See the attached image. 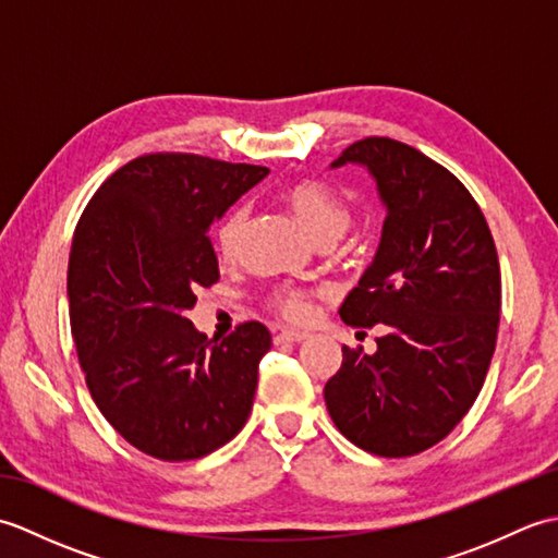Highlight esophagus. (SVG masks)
<instances>
[{
  "label": "esophagus",
  "mask_w": 558,
  "mask_h": 558,
  "mask_svg": "<svg viewBox=\"0 0 558 558\" xmlns=\"http://www.w3.org/2000/svg\"><path fill=\"white\" fill-rule=\"evenodd\" d=\"M306 336L300 333V330H278L272 340H276V345H290V342H302Z\"/></svg>",
  "instance_id": "esophagus-1"
}]
</instances>
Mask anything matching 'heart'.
<instances>
[{
  "instance_id": "1",
  "label": "heart",
  "mask_w": 558,
  "mask_h": 558,
  "mask_svg": "<svg viewBox=\"0 0 558 558\" xmlns=\"http://www.w3.org/2000/svg\"><path fill=\"white\" fill-rule=\"evenodd\" d=\"M280 198L316 242L333 244L348 232L352 222V208L338 189L314 180H294L280 189ZM246 220V208H230L216 225V248L222 258H232L240 244V234ZM268 306L278 316L292 324H302L312 314L310 294L300 288H278L268 294Z\"/></svg>"
}]
</instances>
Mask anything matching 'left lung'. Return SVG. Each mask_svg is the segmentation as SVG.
Listing matches in <instances>:
<instances>
[{
  "mask_svg": "<svg viewBox=\"0 0 558 558\" xmlns=\"http://www.w3.org/2000/svg\"><path fill=\"white\" fill-rule=\"evenodd\" d=\"M345 162L374 174L386 220L340 318L352 328L384 324L386 336L374 354L342 348L326 408L366 453L417 456L456 429L487 378L501 318L499 256L465 184L417 148L366 136L333 168Z\"/></svg>",
  "mask_w": 558,
  "mask_h": 558,
  "instance_id": "1",
  "label": "left lung"
}]
</instances>
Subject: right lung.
Wrapping results in <instances>:
<instances>
[{"mask_svg": "<svg viewBox=\"0 0 558 558\" xmlns=\"http://www.w3.org/2000/svg\"><path fill=\"white\" fill-rule=\"evenodd\" d=\"M268 168L194 153H146L88 201L71 240V336L90 398L134 448L204 458L240 434L254 405L264 324L208 340L184 316L220 278L208 228Z\"/></svg>", "mask_w": 558, "mask_h": 558, "instance_id": "1", "label": "right lung"}]
</instances>
